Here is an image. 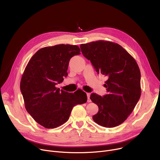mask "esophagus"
Segmentation results:
<instances>
[{
    "mask_svg": "<svg viewBox=\"0 0 160 160\" xmlns=\"http://www.w3.org/2000/svg\"><path fill=\"white\" fill-rule=\"evenodd\" d=\"M90 95H91V93H87V97H88V102H90L91 100V99H90Z\"/></svg>",
    "mask_w": 160,
    "mask_h": 160,
    "instance_id": "34e87169",
    "label": "esophagus"
}]
</instances>
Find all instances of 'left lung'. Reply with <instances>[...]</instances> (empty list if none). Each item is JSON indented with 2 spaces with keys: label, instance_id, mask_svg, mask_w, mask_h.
Here are the masks:
<instances>
[{
  "label": "left lung",
  "instance_id": "1",
  "mask_svg": "<svg viewBox=\"0 0 160 160\" xmlns=\"http://www.w3.org/2000/svg\"><path fill=\"white\" fill-rule=\"evenodd\" d=\"M80 48L97 73L107 78L108 94L90 96L98 107L93 121L106 128L120 125L132 112L141 97V72L137 62L121 45L110 41H93L82 44Z\"/></svg>",
  "mask_w": 160,
  "mask_h": 160
}]
</instances>
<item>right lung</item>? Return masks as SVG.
Segmentation results:
<instances>
[{
	"label": "right lung",
	"mask_w": 160,
	"mask_h": 160,
	"mask_svg": "<svg viewBox=\"0 0 160 160\" xmlns=\"http://www.w3.org/2000/svg\"><path fill=\"white\" fill-rule=\"evenodd\" d=\"M77 45H57L39 49L28 62L20 88L25 108L38 123L54 128L68 121L74 106L87 102V95L78 89L74 93L56 85L67 77L71 58L80 54Z\"/></svg>",
	"instance_id": "obj_1"
}]
</instances>
